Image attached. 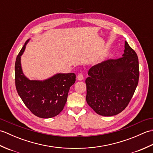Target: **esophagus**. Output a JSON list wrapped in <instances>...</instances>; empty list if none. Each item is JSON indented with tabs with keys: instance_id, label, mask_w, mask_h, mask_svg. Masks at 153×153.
I'll return each instance as SVG.
<instances>
[{
	"instance_id": "34e87169",
	"label": "esophagus",
	"mask_w": 153,
	"mask_h": 153,
	"mask_svg": "<svg viewBox=\"0 0 153 153\" xmlns=\"http://www.w3.org/2000/svg\"><path fill=\"white\" fill-rule=\"evenodd\" d=\"M77 80L78 81H82L84 79V77H83V75L82 74H79L77 75Z\"/></svg>"
}]
</instances>
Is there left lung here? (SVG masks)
Listing matches in <instances>:
<instances>
[{"instance_id": "1", "label": "left lung", "mask_w": 153, "mask_h": 153, "mask_svg": "<svg viewBox=\"0 0 153 153\" xmlns=\"http://www.w3.org/2000/svg\"><path fill=\"white\" fill-rule=\"evenodd\" d=\"M124 48L122 58L105 61L89 70L86 100L99 115L112 116L123 111L137 86V55L127 41Z\"/></svg>"}]
</instances>
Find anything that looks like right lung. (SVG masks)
<instances>
[{
    "mask_svg": "<svg viewBox=\"0 0 153 153\" xmlns=\"http://www.w3.org/2000/svg\"><path fill=\"white\" fill-rule=\"evenodd\" d=\"M30 40L25 42L16 58V90L25 105L34 115L42 118H53L63 110L70 87L76 82V75L59 73L44 80H30L23 72L21 64V56Z\"/></svg>",
    "mask_w": 153,
    "mask_h": 153,
    "instance_id": "obj_1",
    "label": "right lung"
}]
</instances>
